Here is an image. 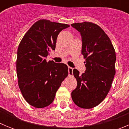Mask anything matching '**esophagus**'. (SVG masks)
Masks as SVG:
<instances>
[{
  "instance_id": "esophagus-1",
  "label": "esophagus",
  "mask_w": 129,
  "mask_h": 129,
  "mask_svg": "<svg viewBox=\"0 0 129 129\" xmlns=\"http://www.w3.org/2000/svg\"><path fill=\"white\" fill-rule=\"evenodd\" d=\"M68 75L69 76H73V68L68 67Z\"/></svg>"
}]
</instances>
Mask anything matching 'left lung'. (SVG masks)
Masks as SVG:
<instances>
[{
    "label": "left lung",
    "mask_w": 129,
    "mask_h": 129,
    "mask_svg": "<svg viewBox=\"0 0 129 129\" xmlns=\"http://www.w3.org/2000/svg\"><path fill=\"white\" fill-rule=\"evenodd\" d=\"M71 26L81 35L86 67L81 75L77 69L73 70L77 86L72 98L79 107L92 109L101 103L110 90L116 74V52L110 38L96 24L84 22Z\"/></svg>",
    "instance_id": "1"
}]
</instances>
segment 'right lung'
<instances>
[{"instance_id": "obj_1", "label": "right lung", "mask_w": 129, "mask_h": 129, "mask_svg": "<svg viewBox=\"0 0 129 129\" xmlns=\"http://www.w3.org/2000/svg\"><path fill=\"white\" fill-rule=\"evenodd\" d=\"M69 26L41 19L28 29L19 44L16 62L18 84L25 100L35 108L50 105L68 76L65 64L46 61V57L55 50L59 32Z\"/></svg>"}]
</instances>
